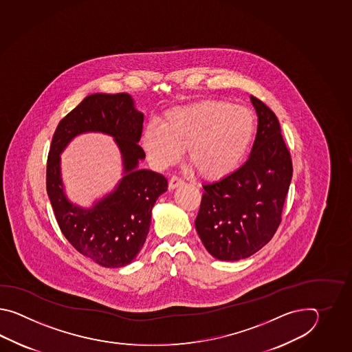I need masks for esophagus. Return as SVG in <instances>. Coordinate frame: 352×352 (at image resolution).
<instances>
[{
	"mask_svg": "<svg viewBox=\"0 0 352 352\" xmlns=\"http://www.w3.org/2000/svg\"><path fill=\"white\" fill-rule=\"evenodd\" d=\"M181 185H184V179H179V177H176V176H173V177L170 179V182H168V188H170V190H175L176 187L181 186Z\"/></svg>",
	"mask_w": 352,
	"mask_h": 352,
	"instance_id": "34e87169",
	"label": "esophagus"
}]
</instances>
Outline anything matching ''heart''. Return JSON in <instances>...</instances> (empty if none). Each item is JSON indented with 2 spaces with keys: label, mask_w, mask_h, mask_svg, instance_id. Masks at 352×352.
<instances>
[{
  "label": "heart",
  "mask_w": 352,
  "mask_h": 352,
  "mask_svg": "<svg viewBox=\"0 0 352 352\" xmlns=\"http://www.w3.org/2000/svg\"><path fill=\"white\" fill-rule=\"evenodd\" d=\"M256 127L254 112L247 107L201 100L167 111L161 127L144 128L141 143L151 165L157 170L176 164L186 150L188 164L201 177L219 181L245 161Z\"/></svg>",
  "instance_id": "obj_1"
}]
</instances>
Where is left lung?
Segmentation results:
<instances>
[{"mask_svg": "<svg viewBox=\"0 0 352 352\" xmlns=\"http://www.w3.org/2000/svg\"><path fill=\"white\" fill-rule=\"evenodd\" d=\"M250 100L258 128L249 158L230 176L202 186L195 220L204 247L219 261L248 258L273 238L292 179L277 116L258 98Z\"/></svg>", "mask_w": 352, "mask_h": 352, "instance_id": "1", "label": "left lung"}]
</instances>
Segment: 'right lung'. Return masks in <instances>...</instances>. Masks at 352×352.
Listing matches in <instances>:
<instances>
[{
    "mask_svg": "<svg viewBox=\"0 0 352 352\" xmlns=\"http://www.w3.org/2000/svg\"><path fill=\"white\" fill-rule=\"evenodd\" d=\"M143 113L127 93H94L84 98L54 133L46 188L61 232L80 253L105 268H122L141 252L158 197L167 191L161 173L140 168L146 155L138 146ZM111 135L120 150L122 179L112 192L84 208L70 202L60 177L59 155L75 136Z\"/></svg>",
    "mask_w": 352,
    "mask_h": 352,
    "instance_id": "1",
    "label": "right lung"
}]
</instances>
